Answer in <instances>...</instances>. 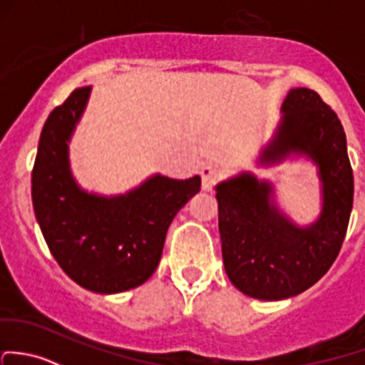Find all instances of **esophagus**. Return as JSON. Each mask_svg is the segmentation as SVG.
I'll list each match as a JSON object with an SVG mask.
<instances>
[{
	"label": "esophagus",
	"mask_w": 365,
	"mask_h": 365,
	"mask_svg": "<svg viewBox=\"0 0 365 365\" xmlns=\"http://www.w3.org/2000/svg\"><path fill=\"white\" fill-rule=\"evenodd\" d=\"M201 180H202V190H212V187L215 185V182L220 176V171L218 168L212 166V164H206V166L201 168Z\"/></svg>",
	"instance_id": "34e87169"
}]
</instances>
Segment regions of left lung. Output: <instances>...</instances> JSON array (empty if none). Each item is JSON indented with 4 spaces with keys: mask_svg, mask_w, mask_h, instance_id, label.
Instances as JSON below:
<instances>
[{
    "mask_svg": "<svg viewBox=\"0 0 365 365\" xmlns=\"http://www.w3.org/2000/svg\"><path fill=\"white\" fill-rule=\"evenodd\" d=\"M257 168L306 159L320 180V215L299 225L276 202L274 183L241 171L217 183L225 273L240 292L282 301L313 287L341 250L354 206L346 134L331 106L306 87L290 89Z\"/></svg>",
    "mask_w": 365,
    "mask_h": 365,
    "instance_id": "8db88e82",
    "label": "left lung"
}]
</instances>
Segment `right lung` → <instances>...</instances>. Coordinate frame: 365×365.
Masks as SVG:
<instances>
[{"label":"right lung","instance_id":"obj_1","mask_svg":"<svg viewBox=\"0 0 365 365\" xmlns=\"http://www.w3.org/2000/svg\"><path fill=\"white\" fill-rule=\"evenodd\" d=\"M91 91L78 87L48 115L31 195L41 234L64 273L91 292L118 294L153 274L170 224L201 190V176L175 180L155 173L115 195L83 189L71 171L70 141Z\"/></svg>","mask_w":365,"mask_h":365}]
</instances>
